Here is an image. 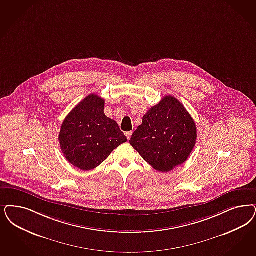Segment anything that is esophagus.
I'll return each mask as SVG.
<instances>
[{
	"instance_id": "obj_1",
	"label": "esophagus",
	"mask_w": 256,
	"mask_h": 256,
	"mask_svg": "<svg viewBox=\"0 0 256 256\" xmlns=\"http://www.w3.org/2000/svg\"><path fill=\"white\" fill-rule=\"evenodd\" d=\"M132 132H126V138H128V140L132 138Z\"/></svg>"
}]
</instances>
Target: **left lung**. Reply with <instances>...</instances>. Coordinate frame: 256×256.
Masks as SVG:
<instances>
[{
  "instance_id": "1",
  "label": "left lung",
  "mask_w": 256,
  "mask_h": 256,
  "mask_svg": "<svg viewBox=\"0 0 256 256\" xmlns=\"http://www.w3.org/2000/svg\"><path fill=\"white\" fill-rule=\"evenodd\" d=\"M196 141L193 118L176 98L168 96L144 114L130 142L152 168L168 172L186 162Z\"/></svg>"
}]
</instances>
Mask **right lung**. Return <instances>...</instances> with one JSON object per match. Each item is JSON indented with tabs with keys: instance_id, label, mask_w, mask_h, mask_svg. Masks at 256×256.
Returning a JSON list of instances; mask_svg holds the SVG:
<instances>
[{
	"instance_id": "right-lung-1",
	"label": "right lung",
	"mask_w": 256,
	"mask_h": 256,
	"mask_svg": "<svg viewBox=\"0 0 256 256\" xmlns=\"http://www.w3.org/2000/svg\"><path fill=\"white\" fill-rule=\"evenodd\" d=\"M105 100L90 94L64 119L58 141L66 160L81 170L97 168L128 141L114 120L104 114Z\"/></svg>"
}]
</instances>
